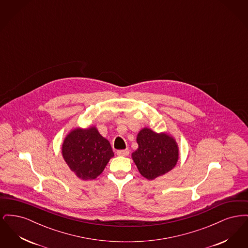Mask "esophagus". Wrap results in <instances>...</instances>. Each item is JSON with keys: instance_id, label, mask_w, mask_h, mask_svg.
Returning <instances> with one entry per match:
<instances>
[{"instance_id": "obj_1", "label": "esophagus", "mask_w": 248, "mask_h": 248, "mask_svg": "<svg viewBox=\"0 0 248 248\" xmlns=\"http://www.w3.org/2000/svg\"><path fill=\"white\" fill-rule=\"evenodd\" d=\"M129 154V151L128 150H121L117 152V155L119 156H127Z\"/></svg>"}]
</instances>
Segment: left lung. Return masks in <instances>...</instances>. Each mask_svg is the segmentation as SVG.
<instances>
[{"mask_svg": "<svg viewBox=\"0 0 248 248\" xmlns=\"http://www.w3.org/2000/svg\"><path fill=\"white\" fill-rule=\"evenodd\" d=\"M139 148L132 158L140 173L153 180L171 171L178 160V147L174 138L165 133L143 128L137 137Z\"/></svg>", "mask_w": 248, "mask_h": 248, "instance_id": "left-lung-1", "label": "left lung"}]
</instances>
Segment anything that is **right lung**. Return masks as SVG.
I'll return each instance as SVG.
<instances>
[{"label":"right lung","mask_w":248,"mask_h":248,"mask_svg":"<svg viewBox=\"0 0 248 248\" xmlns=\"http://www.w3.org/2000/svg\"><path fill=\"white\" fill-rule=\"evenodd\" d=\"M62 155L77 177L91 180L103 172L114 154L108 140L92 126L71 131L62 144Z\"/></svg>","instance_id":"right-lung-1"}]
</instances>
